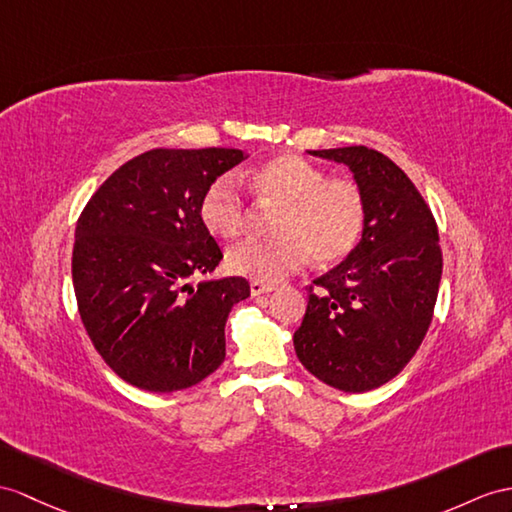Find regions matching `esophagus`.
<instances>
[{"mask_svg": "<svg viewBox=\"0 0 512 512\" xmlns=\"http://www.w3.org/2000/svg\"><path fill=\"white\" fill-rule=\"evenodd\" d=\"M249 291H252V295L271 293V291H276V284L263 282V280H252V282H249Z\"/></svg>", "mask_w": 512, "mask_h": 512, "instance_id": "esophagus-1", "label": "esophagus"}]
</instances>
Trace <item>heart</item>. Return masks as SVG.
Segmentation results:
<instances>
[{
    "label": "heart",
    "mask_w": 512,
    "mask_h": 512,
    "mask_svg": "<svg viewBox=\"0 0 512 512\" xmlns=\"http://www.w3.org/2000/svg\"><path fill=\"white\" fill-rule=\"evenodd\" d=\"M249 189L260 204L282 206L276 219L278 239H245L228 249L232 273L263 282H278L302 269L310 254L319 265H334L350 256L367 226V197L352 178L328 173L302 156H278L258 167ZM204 226L221 239L239 236L249 221V206L234 176L208 186L199 204Z\"/></svg>",
    "instance_id": "1"
}]
</instances>
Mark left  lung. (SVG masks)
I'll use <instances>...</instances> for the list:
<instances>
[{"label": "left lung", "mask_w": 512, "mask_h": 512, "mask_svg": "<svg viewBox=\"0 0 512 512\" xmlns=\"http://www.w3.org/2000/svg\"><path fill=\"white\" fill-rule=\"evenodd\" d=\"M310 154L354 171L367 226L354 252L310 284L295 354L321 382L365 393L393 380L430 328L443 271L439 228L417 186L376 149Z\"/></svg>", "instance_id": "obj_1"}]
</instances>
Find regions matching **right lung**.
<instances>
[{
  "instance_id": "add662e5",
  "label": "right lung",
  "mask_w": 512,
  "mask_h": 512,
  "mask_svg": "<svg viewBox=\"0 0 512 512\" xmlns=\"http://www.w3.org/2000/svg\"><path fill=\"white\" fill-rule=\"evenodd\" d=\"M241 149H149L86 202L71 276L95 350L121 380L154 393L189 389L226 358L230 308L249 297L241 276L202 280L223 258L199 204Z\"/></svg>"
}]
</instances>
